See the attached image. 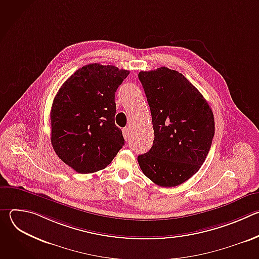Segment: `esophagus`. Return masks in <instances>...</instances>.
I'll use <instances>...</instances> for the list:
<instances>
[{
  "mask_svg": "<svg viewBox=\"0 0 259 259\" xmlns=\"http://www.w3.org/2000/svg\"><path fill=\"white\" fill-rule=\"evenodd\" d=\"M123 136H124V138L126 139V140H128L129 139V128H127V127H125V128H123Z\"/></svg>",
  "mask_w": 259,
  "mask_h": 259,
  "instance_id": "esophagus-1",
  "label": "esophagus"
}]
</instances>
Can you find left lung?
<instances>
[{"label":"left lung","mask_w":259,"mask_h":259,"mask_svg":"<svg viewBox=\"0 0 259 259\" xmlns=\"http://www.w3.org/2000/svg\"><path fill=\"white\" fill-rule=\"evenodd\" d=\"M155 139L137 158L146 177L163 188L179 186L203 165L214 136V117L206 99L182 73L162 66L140 71Z\"/></svg>","instance_id":"obj_1"}]
</instances>
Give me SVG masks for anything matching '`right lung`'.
I'll use <instances>...</instances> for the list:
<instances>
[{
    "label": "right lung",
    "mask_w": 259,
    "mask_h": 259,
    "mask_svg": "<svg viewBox=\"0 0 259 259\" xmlns=\"http://www.w3.org/2000/svg\"><path fill=\"white\" fill-rule=\"evenodd\" d=\"M129 70L91 63L79 68L60 87L51 107V143L56 155L73 170L104 169L125 139L115 125V93Z\"/></svg>",
    "instance_id": "add662e5"
}]
</instances>
